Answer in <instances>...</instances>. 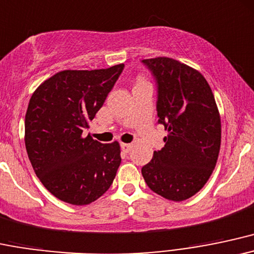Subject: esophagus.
Listing matches in <instances>:
<instances>
[{"label": "esophagus", "mask_w": 254, "mask_h": 254, "mask_svg": "<svg viewBox=\"0 0 254 254\" xmlns=\"http://www.w3.org/2000/svg\"><path fill=\"white\" fill-rule=\"evenodd\" d=\"M132 149V144H126V142H121V150L124 152H129V150Z\"/></svg>", "instance_id": "obj_1"}]
</instances>
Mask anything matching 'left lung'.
Returning a JSON list of instances; mask_svg holds the SVG:
<instances>
[{"instance_id":"1","label":"left lung","mask_w":254,"mask_h":254,"mask_svg":"<svg viewBox=\"0 0 254 254\" xmlns=\"http://www.w3.org/2000/svg\"><path fill=\"white\" fill-rule=\"evenodd\" d=\"M157 85L158 124L168 135L164 147L141 168L151 190L181 201L209 180L221 146V119L215 97L195 69L169 58L142 60Z\"/></svg>"}]
</instances>
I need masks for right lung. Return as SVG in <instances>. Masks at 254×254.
Instances as JSON below:
<instances>
[{"label": "right lung", "mask_w": 254, "mask_h": 254, "mask_svg": "<svg viewBox=\"0 0 254 254\" xmlns=\"http://www.w3.org/2000/svg\"><path fill=\"white\" fill-rule=\"evenodd\" d=\"M125 64L62 70L35 91L25 116V145L36 175L53 195L73 205L97 200L121 163L120 145L82 138Z\"/></svg>", "instance_id": "obj_1"}]
</instances>
